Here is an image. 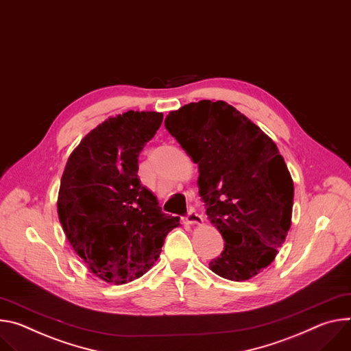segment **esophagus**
I'll list each match as a JSON object with an SVG mask.
<instances>
[{"mask_svg": "<svg viewBox=\"0 0 351 351\" xmlns=\"http://www.w3.org/2000/svg\"><path fill=\"white\" fill-rule=\"evenodd\" d=\"M186 221H187V224H202L203 218L193 208H190L186 214Z\"/></svg>", "mask_w": 351, "mask_h": 351, "instance_id": "1", "label": "esophagus"}]
</instances>
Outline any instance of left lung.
Here are the masks:
<instances>
[{"label":"left lung","instance_id":"left-lung-1","mask_svg":"<svg viewBox=\"0 0 351 351\" xmlns=\"http://www.w3.org/2000/svg\"><path fill=\"white\" fill-rule=\"evenodd\" d=\"M165 127L199 165V195L224 250L210 269L243 281L276 258L291 226L294 183L277 145L227 102L171 112Z\"/></svg>","mask_w":351,"mask_h":351}]
</instances>
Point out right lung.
Returning a JSON list of instances; mask_svg holds the SVG:
<instances>
[{"label": "right lung", "mask_w": 351, "mask_h": 351, "mask_svg": "<svg viewBox=\"0 0 351 351\" xmlns=\"http://www.w3.org/2000/svg\"><path fill=\"white\" fill-rule=\"evenodd\" d=\"M162 113L129 110L88 133L70 155L57 211L67 239L99 278L124 284L156 262L179 217L162 213L138 179V156Z\"/></svg>", "instance_id": "right-lung-1"}]
</instances>
